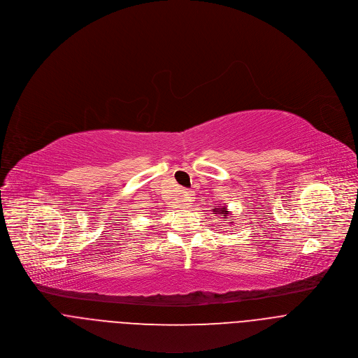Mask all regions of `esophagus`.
Here are the masks:
<instances>
[{"instance_id":"34e87169","label":"esophagus","mask_w":358,"mask_h":358,"mask_svg":"<svg viewBox=\"0 0 358 358\" xmlns=\"http://www.w3.org/2000/svg\"><path fill=\"white\" fill-rule=\"evenodd\" d=\"M182 192H184V195H185L187 201L189 202V201H191V198H192V192H191V191H188V189H185V191H182Z\"/></svg>"}]
</instances>
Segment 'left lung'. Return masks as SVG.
<instances>
[{
    "label": "left lung",
    "mask_w": 358,
    "mask_h": 358,
    "mask_svg": "<svg viewBox=\"0 0 358 358\" xmlns=\"http://www.w3.org/2000/svg\"><path fill=\"white\" fill-rule=\"evenodd\" d=\"M213 215H228V212H227V208H225V206H224V208H220V206H218V208H215V213H213Z\"/></svg>",
    "instance_id": "left-lung-1"
}]
</instances>
